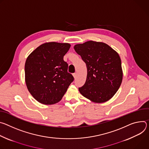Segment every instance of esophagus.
Masks as SVG:
<instances>
[{"mask_svg": "<svg viewBox=\"0 0 149 149\" xmlns=\"http://www.w3.org/2000/svg\"><path fill=\"white\" fill-rule=\"evenodd\" d=\"M73 76L74 78V79H76V76H77V74H76V73H73Z\"/></svg>", "mask_w": 149, "mask_h": 149, "instance_id": "34e87169", "label": "esophagus"}]
</instances>
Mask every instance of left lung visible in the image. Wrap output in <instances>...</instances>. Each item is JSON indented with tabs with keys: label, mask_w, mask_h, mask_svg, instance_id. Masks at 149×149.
I'll return each mask as SVG.
<instances>
[{
	"label": "left lung",
	"mask_w": 149,
	"mask_h": 149,
	"mask_svg": "<svg viewBox=\"0 0 149 149\" xmlns=\"http://www.w3.org/2000/svg\"><path fill=\"white\" fill-rule=\"evenodd\" d=\"M86 63L85 84L80 93L96 103H103L116 93L121 84L123 70L118 54L105 43L89 41L74 47Z\"/></svg>",
	"instance_id": "left-lung-1"
}]
</instances>
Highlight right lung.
Wrapping results in <instances>:
<instances>
[{
	"label": "right lung",
	"mask_w": 149,
	"mask_h": 149,
	"mask_svg": "<svg viewBox=\"0 0 149 149\" xmlns=\"http://www.w3.org/2000/svg\"><path fill=\"white\" fill-rule=\"evenodd\" d=\"M70 47L68 43L46 42L37 47L25 64L27 88L36 100L44 105L58 102L74 80L63 60Z\"/></svg>",
	"instance_id": "obj_1"
}]
</instances>
